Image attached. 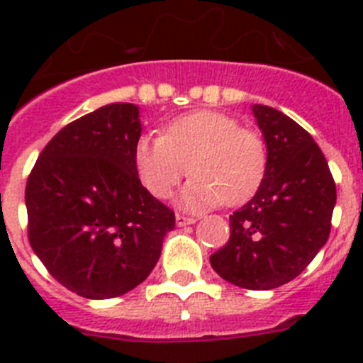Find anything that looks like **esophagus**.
Masks as SVG:
<instances>
[{
	"label": "esophagus",
	"mask_w": 363,
	"mask_h": 363,
	"mask_svg": "<svg viewBox=\"0 0 363 363\" xmlns=\"http://www.w3.org/2000/svg\"><path fill=\"white\" fill-rule=\"evenodd\" d=\"M194 218H189V216H184V214H176V225L178 227H185V225H192L194 223Z\"/></svg>",
	"instance_id": "34e87169"
}]
</instances>
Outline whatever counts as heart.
Returning <instances> with one entry per match:
<instances>
[{
	"instance_id": "b5f03b06",
	"label": "heart",
	"mask_w": 363,
	"mask_h": 363,
	"mask_svg": "<svg viewBox=\"0 0 363 363\" xmlns=\"http://www.w3.org/2000/svg\"><path fill=\"white\" fill-rule=\"evenodd\" d=\"M142 184L156 198H167L191 171L178 194L187 211L238 205L258 191L267 169V149L255 130L218 111H196L167 125L165 136L143 134L134 147Z\"/></svg>"
}]
</instances>
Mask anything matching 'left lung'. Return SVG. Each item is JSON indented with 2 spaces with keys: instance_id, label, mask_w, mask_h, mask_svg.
Returning <instances> with one entry per match:
<instances>
[{
  "instance_id": "obj_1",
  "label": "left lung",
  "mask_w": 363,
  "mask_h": 363,
  "mask_svg": "<svg viewBox=\"0 0 363 363\" xmlns=\"http://www.w3.org/2000/svg\"><path fill=\"white\" fill-rule=\"evenodd\" d=\"M267 147L255 196L230 214L229 242L211 256L223 280L267 291L296 278L331 233L336 187L313 136L284 112L252 105Z\"/></svg>"
}]
</instances>
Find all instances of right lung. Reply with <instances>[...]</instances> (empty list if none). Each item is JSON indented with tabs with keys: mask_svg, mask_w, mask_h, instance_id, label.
I'll return each instance as SVG.
<instances>
[{
	"mask_svg": "<svg viewBox=\"0 0 363 363\" xmlns=\"http://www.w3.org/2000/svg\"><path fill=\"white\" fill-rule=\"evenodd\" d=\"M140 107L112 104L63 127L28 176V242L47 271L91 300L142 284L174 229V213L138 178Z\"/></svg>",
	"mask_w": 363,
	"mask_h": 363,
	"instance_id": "1",
	"label": "right lung"
}]
</instances>
